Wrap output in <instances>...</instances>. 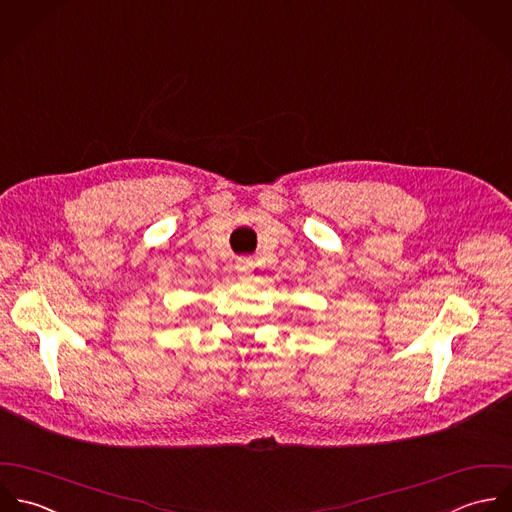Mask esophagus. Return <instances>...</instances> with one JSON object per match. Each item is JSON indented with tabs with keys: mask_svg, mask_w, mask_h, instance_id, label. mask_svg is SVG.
I'll list each match as a JSON object with an SVG mask.
<instances>
[{
	"mask_svg": "<svg viewBox=\"0 0 512 512\" xmlns=\"http://www.w3.org/2000/svg\"><path fill=\"white\" fill-rule=\"evenodd\" d=\"M250 266H252V264H250L248 260H240V262H236V272H238L242 278H246Z\"/></svg>",
	"mask_w": 512,
	"mask_h": 512,
	"instance_id": "34e87169",
	"label": "esophagus"
}]
</instances>
